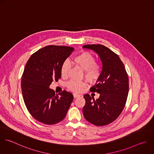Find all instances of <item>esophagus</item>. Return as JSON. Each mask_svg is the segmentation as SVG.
Here are the masks:
<instances>
[{
    "label": "esophagus",
    "instance_id": "34e87169",
    "mask_svg": "<svg viewBox=\"0 0 154 154\" xmlns=\"http://www.w3.org/2000/svg\"><path fill=\"white\" fill-rule=\"evenodd\" d=\"M79 96H80V95H79V94H76V93H73V97H74V98H76V97H79Z\"/></svg>",
    "mask_w": 154,
    "mask_h": 154
}]
</instances>
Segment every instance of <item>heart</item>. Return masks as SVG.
I'll use <instances>...</instances> for the list:
<instances>
[{
    "label": "heart",
    "mask_w": 154,
    "mask_h": 154,
    "mask_svg": "<svg viewBox=\"0 0 154 154\" xmlns=\"http://www.w3.org/2000/svg\"><path fill=\"white\" fill-rule=\"evenodd\" d=\"M75 63L84 70L85 78L90 83L96 82L100 78L102 73L101 65L96 62L94 56L91 53L82 51L73 58ZM70 69V64L68 61H65L60 68V73L62 78H67ZM86 86L84 81L71 80L66 84V87L71 91L75 93L81 92Z\"/></svg>",
    "instance_id": "b5f03b06"
}]
</instances>
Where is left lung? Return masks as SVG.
Returning <instances> with one entry per match:
<instances>
[{
    "mask_svg": "<svg viewBox=\"0 0 154 154\" xmlns=\"http://www.w3.org/2000/svg\"><path fill=\"white\" fill-rule=\"evenodd\" d=\"M82 48L93 50L102 62L101 76L90 88L100 94L94 100L88 94L84 96L85 119L96 126H105L114 122L122 112L127 100L129 80L125 66L119 56L102 45H87Z\"/></svg>",
    "mask_w": 154,
    "mask_h": 154,
    "instance_id": "8db88e82",
    "label": "left lung"
}]
</instances>
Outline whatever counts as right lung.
Here are the masks:
<instances>
[{
  "instance_id": "right-lung-1",
  "label": "right lung",
  "mask_w": 154,
  "mask_h": 154,
  "mask_svg": "<svg viewBox=\"0 0 154 154\" xmlns=\"http://www.w3.org/2000/svg\"><path fill=\"white\" fill-rule=\"evenodd\" d=\"M74 48L50 45L34 53L27 61L21 81L25 105L31 115L46 125L63 120L73 99L66 90L56 94L49 88L53 81L61 78L60 68Z\"/></svg>"
}]
</instances>
